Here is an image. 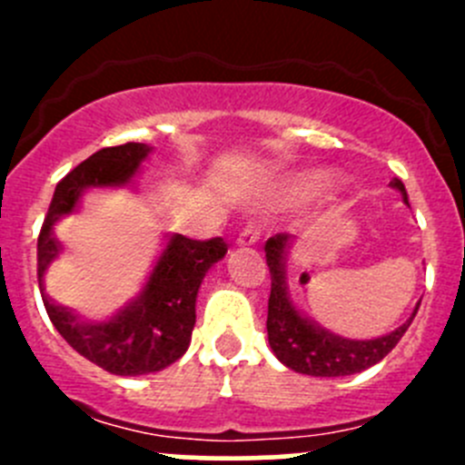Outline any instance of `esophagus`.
Returning <instances> with one entry per match:
<instances>
[{
  "instance_id": "34e87169",
  "label": "esophagus",
  "mask_w": 465,
  "mask_h": 465,
  "mask_svg": "<svg viewBox=\"0 0 465 465\" xmlns=\"http://www.w3.org/2000/svg\"><path fill=\"white\" fill-rule=\"evenodd\" d=\"M259 236H261V232H259V227H254V224H247L245 229H242L241 233H238V245H254L256 241H259Z\"/></svg>"
}]
</instances>
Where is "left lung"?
<instances>
[{
    "label": "left lung",
    "instance_id": "obj_1",
    "mask_svg": "<svg viewBox=\"0 0 465 465\" xmlns=\"http://www.w3.org/2000/svg\"><path fill=\"white\" fill-rule=\"evenodd\" d=\"M389 186L401 191L402 203L410 204L405 184L398 177H393ZM290 241H292L290 233H276L265 242V259L272 276L270 302H267V340L276 358L297 373L315 378H340L364 371L378 364L384 355L391 353L393 346L410 328L419 306L402 326L373 340H349V337L326 331L311 317L303 315L290 297L288 281H285Z\"/></svg>",
    "mask_w": 465,
    "mask_h": 465
}]
</instances>
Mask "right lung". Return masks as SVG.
Returning a JSON list of instances; mask_svg holds the SVG:
<instances>
[{
  "instance_id": "1",
  "label": "right lung",
  "mask_w": 465,
  "mask_h": 465,
  "mask_svg": "<svg viewBox=\"0 0 465 465\" xmlns=\"http://www.w3.org/2000/svg\"><path fill=\"white\" fill-rule=\"evenodd\" d=\"M150 150V145L130 142L98 150L78 163L55 186L37 238V283L51 323L74 351L114 376L162 371L186 353L195 326L200 285L211 265L227 254L223 238L193 241L182 233H171L139 297L103 322L85 320L45 292L46 267L63 252L54 224L78 211L87 189L133 184Z\"/></svg>"
}]
</instances>
